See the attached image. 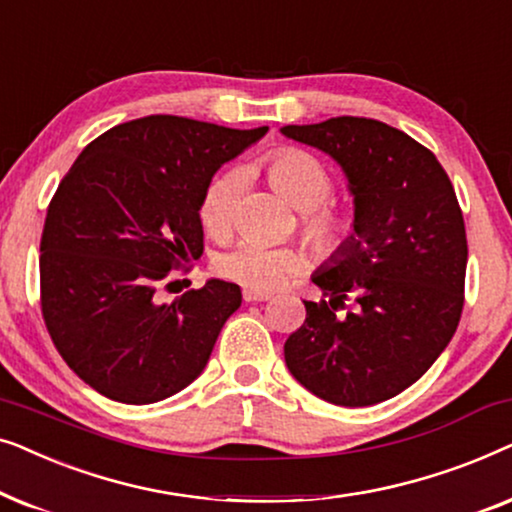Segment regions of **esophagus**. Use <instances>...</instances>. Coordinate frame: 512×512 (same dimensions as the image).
<instances>
[{
  "mask_svg": "<svg viewBox=\"0 0 512 512\" xmlns=\"http://www.w3.org/2000/svg\"><path fill=\"white\" fill-rule=\"evenodd\" d=\"M242 298L247 300V303H265V300H270L268 293H261V291H249V289H244Z\"/></svg>",
  "mask_w": 512,
  "mask_h": 512,
  "instance_id": "34e87169",
  "label": "esophagus"
}]
</instances>
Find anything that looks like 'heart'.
Masks as SVG:
<instances>
[{"label":"heart","instance_id":"heart-1","mask_svg":"<svg viewBox=\"0 0 512 512\" xmlns=\"http://www.w3.org/2000/svg\"><path fill=\"white\" fill-rule=\"evenodd\" d=\"M270 184L300 209V230L305 242L321 258H333L347 249L354 237V219L331 200L335 181L324 163L303 149L282 146L265 158ZM240 174L223 170L209 181L200 200V221L209 235L226 237L233 230ZM303 254L293 247H275L258 240H244L223 251L216 261L221 277L249 291H275L303 268Z\"/></svg>","mask_w":512,"mask_h":512}]
</instances>
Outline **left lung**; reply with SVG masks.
<instances>
[{
	"mask_svg": "<svg viewBox=\"0 0 512 512\" xmlns=\"http://www.w3.org/2000/svg\"><path fill=\"white\" fill-rule=\"evenodd\" d=\"M282 132L338 160L354 195V237L312 275L328 300H305L286 366L328 403L387 401L433 366L459 326L468 244L457 193L426 146L382 121L338 116ZM349 299L355 310L338 318Z\"/></svg>",
	"mask_w": 512,
	"mask_h": 512,
	"instance_id": "left-lung-1",
	"label": "left lung"
}]
</instances>
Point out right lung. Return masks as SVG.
I'll use <instances>...</instances> for the list:
<instances>
[{
    "label": "right lung",
    "instance_id": "add662e5",
    "mask_svg": "<svg viewBox=\"0 0 512 512\" xmlns=\"http://www.w3.org/2000/svg\"><path fill=\"white\" fill-rule=\"evenodd\" d=\"M268 128L144 116L93 139L62 177L41 233V314L67 366L111 401L146 405L205 370L237 284L209 279L163 303L202 256L200 200Z\"/></svg>",
    "mask_w": 512,
    "mask_h": 512
}]
</instances>
